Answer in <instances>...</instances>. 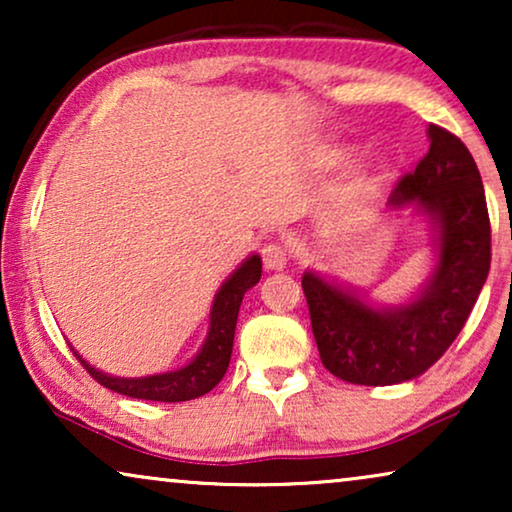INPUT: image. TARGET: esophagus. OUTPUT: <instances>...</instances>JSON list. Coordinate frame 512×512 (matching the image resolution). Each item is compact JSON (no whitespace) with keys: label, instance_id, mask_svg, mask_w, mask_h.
I'll return each mask as SVG.
<instances>
[{"label":"esophagus","instance_id":"esophagus-1","mask_svg":"<svg viewBox=\"0 0 512 512\" xmlns=\"http://www.w3.org/2000/svg\"><path fill=\"white\" fill-rule=\"evenodd\" d=\"M261 256L265 270H284L286 263H289V254H286L282 244H265Z\"/></svg>","mask_w":512,"mask_h":512}]
</instances>
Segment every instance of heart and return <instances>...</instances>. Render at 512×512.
Wrapping results in <instances>:
<instances>
[{"mask_svg": "<svg viewBox=\"0 0 512 512\" xmlns=\"http://www.w3.org/2000/svg\"><path fill=\"white\" fill-rule=\"evenodd\" d=\"M384 174H387V170H384V167H377V170L373 172V181H380Z\"/></svg>", "mask_w": 512, "mask_h": 512, "instance_id": "obj_1", "label": "heart"}]
</instances>
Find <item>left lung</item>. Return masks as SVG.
<instances>
[{
  "label": "left lung",
  "mask_w": 512,
  "mask_h": 512,
  "mask_svg": "<svg viewBox=\"0 0 512 512\" xmlns=\"http://www.w3.org/2000/svg\"><path fill=\"white\" fill-rule=\"evenodd\" d=\"M429 139V153L389 195V207L415 202L438 228V265L419 296L370 307L314 272L303 275L321 363L349 384L384 387L422 375L457 340L487 279L492 228L478 165L450 130L431 123Z\"/></svg>",
  "instance_id": "8db88e82"
}]
</instances>
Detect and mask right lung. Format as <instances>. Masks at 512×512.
<instances>
[{
  "label": "right lung",
  "instance_id": "right-lung-1",
  "mask_svg": "<svg viewBox=\"0 0 512 512\" xmlns=\"http://www.w3.org/2000/svg\"><path fill=\"white\" fill-rule=\"evenodd\" d=\"M258 279H261V258L249 256L216 293L212 314H209V333L205 345H202L200 354L184 368L163 375L130 377L128 380V377H111L102 370H95L74 352L76 359L83 363V368L88 370L93 380L100 382L102 387L116 391V394L160 403H181L205 396L226 375L230 354H233L237 312H240L244 293L251 286H256Z\"/></svg>",
  "mask_w": 512,
  "mask_h": 512
}]
</instances>
